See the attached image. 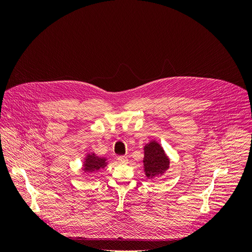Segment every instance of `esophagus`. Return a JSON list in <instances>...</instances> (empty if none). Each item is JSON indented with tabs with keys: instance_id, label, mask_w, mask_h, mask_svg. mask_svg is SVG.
Wrapping results in <instances>:
<instances>
[{
	"instance_id": "obj_1",
	"label": "esophagus",
	"mask_w": 252,
	"mask_h": 252,
	"mask_svg": "<svg viewBox=\"0 0 252 252\" xmlns=\"http://www.w3.org/2000/svg\"><path fill=\"white\" fill-rule=\"evenodd\" d=\"M118 161H119V163H121V164H127V163H128V158H127V157H125V156H121V157L118 158Z\"/></svg>"
}]
</instances>
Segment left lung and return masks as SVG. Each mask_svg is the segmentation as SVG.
<instances>
[{
	"label": "left lung",
	"mask_w": 252,
	"mask_h": 252,
	"mask_svg": "<svg viewBox=\"0 0 252 252\" xmlns=\"http://www.w3.org/2000/svg\"><path fill=\"white\" fill-rule=\"evenodd\" d=\"M144 148V173L149 180L162 177L169 169L170 158L167 156L162 145L156 140L145 144Z\"/></svg>",
	"instance_id": "8db88e82"
}]
</instances>
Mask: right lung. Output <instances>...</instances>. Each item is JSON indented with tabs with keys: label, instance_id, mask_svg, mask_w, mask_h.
<instances>
[{
	"label": "right lung",
	"instance_id": "obj_1",
	"mask_svg": "<svg viewBox=\"0 0 252 252\" xmlns=\"http://www.w3.org/2000/svg\"><path fill=\"white\" fill-rule=\"evenodd\" d=\"M108 165V158L105 157H98L94 151H89L85 155L82 163L83 173H91L100 171Z\"/></svg>",
	"mask_w": 252,
	"mask_h": 252
}]
</instances>
